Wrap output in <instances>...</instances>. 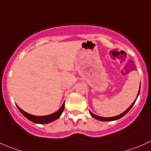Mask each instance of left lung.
I'll list each match as a JSON object with an SVG mask.
<instances>
[{"label": "left lung", "mask_w": 151, "mask_h": 151, "mask_svg": "<svg viewBox=\"0 0 151 151\" xmlns=\"http://www.w3.org/2000/svg\"><path fill=\"white\" fill-rule=\"evenodd\" d=\"M139 91H140V85H139V91H138V94H137V98H136V99H135V100L134 101V102H133V103L132 104V105H130V106L129 107V108H127V109L124 112V113H121V114H120V115H119V116H113V117H109V118H108V117H102V116H97V115L94 114V113H91V111H89V113H90V115H91V116H92L93 118H94V119H97V120H99V121H101V122H112V121H116V120H118V119H121V118H122L123 116H125V115L127 114V113H128L130 109H131V108H132V106H133V105H134V104L135 103V102H136V100H137V99L138 96H139Z\"/></svg>", "instance_id": "1"}]
</instances>
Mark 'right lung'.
I'll list each match as a JSON object with an SVG mask.
<instances>
[{
  "label": "right lung",
  "instance_id": "1",
  "mask_svg": "<svg viewBox=\"0 0 151 151\" xmlns=\"http://www.w3.org/2000/svg\"><path fill=\"white\" fill-rule=\"evenodd\" d=\"M17 107L18 108L19 110L22 113V114L24 116L25 118H27L28 120L30 122L35 123V124H49L54 121L57 120L61 116L62 113H63V110L65 108V102H63V105L60 107V108L57 111H56L55 113H53L50 115H47V116H34V115H31L29 113H26L25 111H24L23 110H22L17 105Z\"/></svg>",
  "mask_w": 151,
  "mask_h": 151
}]
</instances>
